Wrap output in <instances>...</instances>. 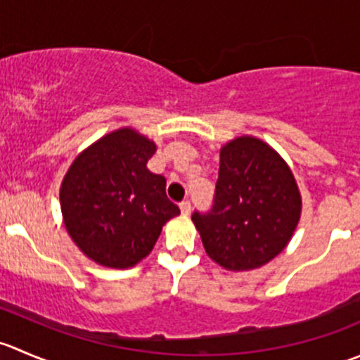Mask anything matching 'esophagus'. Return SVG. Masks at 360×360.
Instances as JSON below:
<instances>
[{"instance_id": "esophagus-1", "label": "esophagus", "mask_w": 360, "mask_h": 360, "mask_svg": "<svg viewBox=\"0 0 360 360\" xmlns=\"http://www.w3.org/2000/svg\"><path fill=\"white\" fill-rule=\"evenodd\" d=\"M179 209H181V214H183V216H190V212H191V203H190V200H183V202H181Z\"/></svg>"}]
</instances>
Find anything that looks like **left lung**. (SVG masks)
<instances>
[{
    "mask_svg": "<svg viewBox=\"0 0 360 360\" xmlns=\"http://www.w3.org/2000/svg\"><path fill=\"white\" fill-rule=\"evenodd\" d=\"M212 209L191 221L205 252L230 271L266 264L285 249L301 216V195L281 155L250 136L221 148Z\"/></svg>",
    "mask_w": 360,
    "mask_h": 360,
    "instance_id": "1",
    "label": "left lung"
}]
</instances>
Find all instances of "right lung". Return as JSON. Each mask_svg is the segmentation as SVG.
I'll use <instances>...</instances> for the list:
<instances>
[{"label": "right lung", "mask_w": 360, "mask_h": 360, "mask_svg": "<svg viewBox=\"0 0 360 360\" xmlns=\"http://www.w3.org/2000/svg\"><path fill=\"white\" fill-rule=\"evenodd\" d=\"M157 144L134 129L101 137L75 158L60 184L64 226L79 250L108 268L146 257L160 231L181 212L165 177L148 170Z\"/></svg>", "instance_id": "add662e5"}]
</instances>
